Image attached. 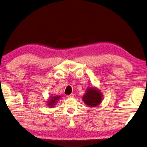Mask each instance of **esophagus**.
<instances>
[{
  "instance_id": "1",
  "label": "esophagus",
  "mask_w": 147,
  "mask_h": 147,
  "mask_svg": "<svg viewBox=\"0 0 147 147\" xmlns=\"http://www.w3.org/2000/svg\"><path fill=\"white\" fill-rule=\"evenodd\" d=\"M67 97H68V98H73V97H74V95L73 94L69 95H67Z\"/></svg>"
}]
</instances>
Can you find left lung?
I'll list each match as a JSON object with an SVG mask.
<instances>
[{"label":"left lung","mask_w":147,"mask_h":147,"mask_svg":"<svg viewBox=\"0 0 147 147\" xmlns=\"http://www.w3.org/2000/svg\"><path fill=\"white\" fill-rule=\"evenodd\" d=\"M103 95L100 90L96 88H88L82 97L83 101L86 105L94 107L99 105L101 103Z\"/></svg>","instance_id":"obj_1"}]
</instances>
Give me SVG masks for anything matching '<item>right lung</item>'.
<instances>
[{"mask_svg": "<svg viewBox=\"0 0 147 147\" xmlns=\"http://www.w3.org/2000/svg\"><path fill=\"white\" fill-rule=\"evenodd\" d=\"M60 97L59 95L57 96H52L50 97V99L48 100L47 101V105H48V107H53L54 105H55V104L57 103V100H59L60 99Z\"/></svg>", "mask_w": 147, "mask_h": 147, "instance_id": "obj_1", "label": "right lung"}]
</instances>
